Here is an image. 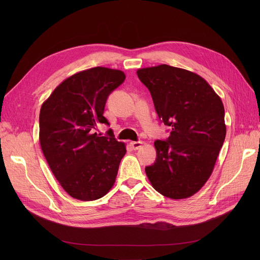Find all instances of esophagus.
<instances>
[{"label": "esophagus", "mask_w": 260, "mask_h": 260, "mask_svg": "<svg viewBox=\"0 0 260 260\" xmlns=\"http://www.w3.org/2000/svg\"><path fill=\"white\" fill-rule=\"evenodd\" d=\"M142 144H143L142 141H131V143H129V145H131V147H132L133 149H138V148H140V147L142 146Z\"/></svg>", "instance_id": "1"}]
</instances>
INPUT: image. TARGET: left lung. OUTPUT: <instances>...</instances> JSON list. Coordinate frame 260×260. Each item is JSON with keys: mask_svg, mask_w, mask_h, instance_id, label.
Masks as SVG:
<instances>
[{"mask_svg": "<svg viewBox=\"0 0 260 260\" xmlns=\"http://www.w3.org/2000/svg\"><path fill=\"white\" fill-rule=\"evenodd\" d=\"M138 78L152 94L156 112L171 127L157 140L156 162L145 168L152 186L171 199L196 194L213 173L226 126L219 95L199 75L161 64L139 68Z\"/></svg>", "mask_w": 260, "mask_h": 260, "instance_id": "left-lung-1", "label": "left lung"}]
</instances>
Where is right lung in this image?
Masks as SVG:
<instances>
[{
  "label": "right lung",
  "instance_id": "add662e5",
  "mask_svg": "<svg viewBox=\"0 0 260 260\" xmlns=\"http://www.w3.org/2000/svg\"><path fill=\"white\" fill-rule=\"evenodd\" d=\"M125 79L119 70L92 67L66 78L41 106L39 140L52 174L75 199L92 201L115 184L126 145L95 129L108 94Z\"/></svg>",
  "mask_w": 260,
  "mask_h": 260
}]
</instances>
